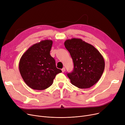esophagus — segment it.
Listing matches in <instances>:
<instances>
[{
	"mask_svg": "<svg viewBox=\"0 0 125 125\" xmlns=\"http://www.w3.org/2000/svg\"><path fill=\"white\" fill-rule=\"evenodd\" d=\"M62 73H63L64 71H65V68H63L62 69Z\"/></svg>",
	"mask_w": 125,
	"mask_h": 125,
	"instance_id": "1",
	"label": "esophagus"
}]
</instances>
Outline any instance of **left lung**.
Listing matches in <instances>:
<instances>
[{"label": "left lung", "instance_id": "obj_1", "mask_svg": "<svg viewBox=\"0 0 125 125\" xmlns=\"http://www.w3.org/2000/svg\"><path fill=\"white\" fill-rule=\"evenodd\" d=\"M64 44L74 63L73 72L67 74L71 83L82 89L96 84L105 68L104 59L100 52L81 39L67 40Z\"/></svg>", "mask_w": 125, "mask_h": 125}]
</instances>
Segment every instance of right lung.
Here are the masks:
<instances>
[{
  "label": "right lung",
  "instance_id": "obj_1",
  "mask_svg": "<svg viewBox=\"0 0 125 125\" xmlns=\"http://www.w3.org/2000/svg\"><path fill=\"white\" fill-rule=\"evenodd\" d=\"M52 43V40H46L33 44L20 59V74L25 83L33 90H44L50 87L56 75L62 72L50 54Z\"/></svg>",
  "mask_w": 125,
  "mask_h": 125
}]
</instances>
